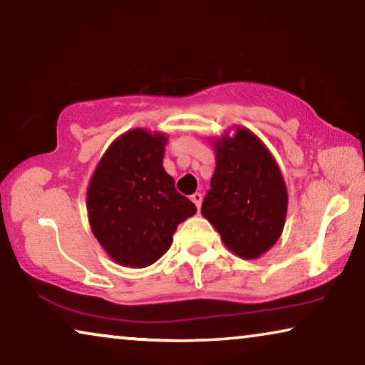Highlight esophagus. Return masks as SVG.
<instances>
[{
	"label": "esophagus",
	"mask_w": 365,
	"mask_h": 365,
	"mask_svg": "<svg viewBox=\"0 0 365 365\" xmlns=\"http://www.w3.org/2000/svg\"><path fill=\"white\" fill-rule=\"evenodd\" d=\"M190 198H192L193 203L197 205V208L200 210V206H201V200H203V195H201V193H193L192 197H190Z\"/></svg>",
	"instance_id": "esophagus-1"
}]
</instances>
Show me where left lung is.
Here are the masks:
<instances>
[{
	"label": "left lung",
	"instance_id": "obj_1",
	"mask_svg": "<svg viewBox=\"0 0 365 365\" xmlns=\"http://www.w3.org/2000/svg\"><path fill=\"white\" fill-rule=\"evenodd\" d=\"M216 170L201 215L227 249L255 259L277 242L285 225L287 188L274 157L251 130L216 143Z\"/></svg>",
	"mask_w": 365,
	"mask_h": 365
}]
</instances>
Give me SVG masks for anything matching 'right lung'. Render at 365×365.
<instances>
[{
	"instance_id": "1",
	"label": "right lung",
	"mask_w": 365,
	"mask_h": 365,
	"mask_svg": "<svg viewBox=\"0 0 365 365\" xmlns=\"http://www.w3.org/2000/svg\"><path fill=\"white\" fill-rule=\"evenodd\" d=\"M167 138L133 129L114 140L90 182L91 231L121 265L148 267L164 255L177 226L197 206L162 167Z\"/></svg>"
}]
</instances>
